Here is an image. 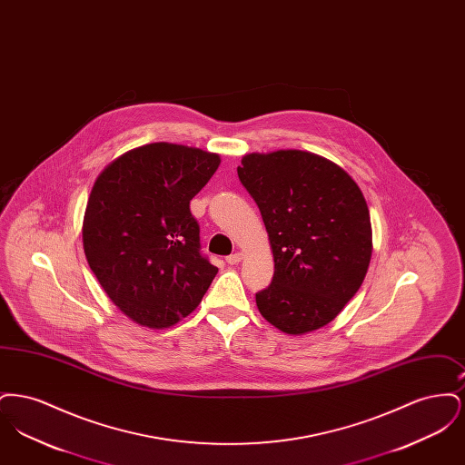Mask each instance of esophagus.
<instances>
[{"instance_id":"obj_1","label":"esophagus","mask_w":465,"mask_h":465,"mask_svg":"<svg viewBox=\"0 0 465 465\" xmlns=\"http://www.w3.org/2000/svg\"><path fill=\"white\" fill-rule=\"evenodd\" d=\"M242 252H233V254H230V256L226 258V263H228V265H239V263L242 262Z\"/></svg>"}]
</instances>
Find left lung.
<instances>
[{
    "label": "left lung",
    "mask_w": 465,
    "mask_h": 465,
    "mask_svg": "<svg viewBox=\"0 0 465 465\" xmlns=\"http://www.w3.org/2000/svg\"><path fill=\"white\" fill-rule=\"evenodd\" d=\"M239 179L260 207L275 272L256 294L286 334L330 324L361 288L373 252L368 203L340 165L302 150L247 153Z\"/></svg>",
    "instance_id": "obj_1"
}]
</instances>
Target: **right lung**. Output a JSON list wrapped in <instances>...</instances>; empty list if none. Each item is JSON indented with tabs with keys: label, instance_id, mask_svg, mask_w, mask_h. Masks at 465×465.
<instances>
[{
	"label": "right lung",
	"instance_id": "1",
	"mask_svg": "<svg viewBox=\"0 0 465 465\" xmlns=\"http://www.w3.org/2000/svg\"><path fill=\"white\" fill-rule=\"evenodd\" d=\"M220 163L200 148L150 143L116 156L92 186L82 224L90 270L143 328L183 321L218 273L200 254L190 200Z\"/></svg>",
	"mask_w": 465,
	"mask_h": 465
}]
</instances>
